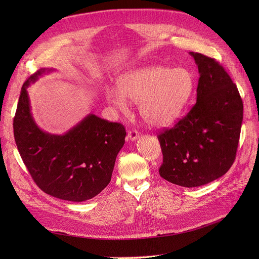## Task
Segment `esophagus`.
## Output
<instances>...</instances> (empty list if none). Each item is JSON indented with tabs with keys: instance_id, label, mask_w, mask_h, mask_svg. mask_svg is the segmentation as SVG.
Listing matches in <instances>:
<instances>
[{
	"instance_id": "1",
	"label": "esophagus",
	"mask_w": 259,
	"mask_h": 259,
	"mask_svg": "<svg viewBox=\"0 0 259 259\" xmlns=\"http://www.w3.org/2000/svg\"><path fill=\"white\" fill-rule=\"evenodd\" d=\"M139 138H140V133H139L137 130L132 129V130H130V131L128 132V135H127V139H128V140L134 142V141H137Z\"/></svg>"
}]
</instances>
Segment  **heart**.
Here are the masks:
<instances>
[{
  "label": "heart",
  "mask_w": 259,
  "mask_h": 259,
  "mask_svg": "<svg viewBox=\"0 0 259 259\" xmlns=\"http://www.w3.org/2000/svg\"><path fill=\"white\" fill-rule=\"evenodd\" d=\"M117 89H106V100L125 109L126 99L139 103V111L147 124L154 127L171 125L182 114L194 89V78L186 68L170 69L148 66L122 73Z\"/></svg>",
  "instance_id": "1"
}]
</instances>
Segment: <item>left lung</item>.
I'll return each mask as SVG.
<instances>
[{
  "instance_id": "1",
  "label": "left lung",
  "mask_w": 259,
  "mask_h": 259,
  "mask_svg": "<svg viewBox=\"0 0 259 259\" xmlns=\"http://www.w3.org/2000/svg\"><path fill=\"white\" fill-rule=\"evenodd\" d=\"M198 67L196 103L173 128L158 134L162 179L193 188L211 183L233 165L243 105L224 67L201 53L190 52Z\"/></svg>"
}]
</instances>
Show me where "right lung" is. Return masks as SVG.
Masks as SVG:
<instances>
[{"mask_svg":"<svg viewBox=\"0 0 259 259\" xmlns=\"http://www.w3.org/2000/svg\"><path fill=\"white\" fill-rule=\"evenodd\" d=\"M53 69H39L21 89L13 134L25 166L40 190L53 197L84 201L97 196L111 181L126 130L118 122L88 114L63 135L39 129L31 113L27 88Z\"/></svg>","mask_w":259,"mask_h":259,"instance_id":"add662e5","label":"right lung"}]
</instances>
